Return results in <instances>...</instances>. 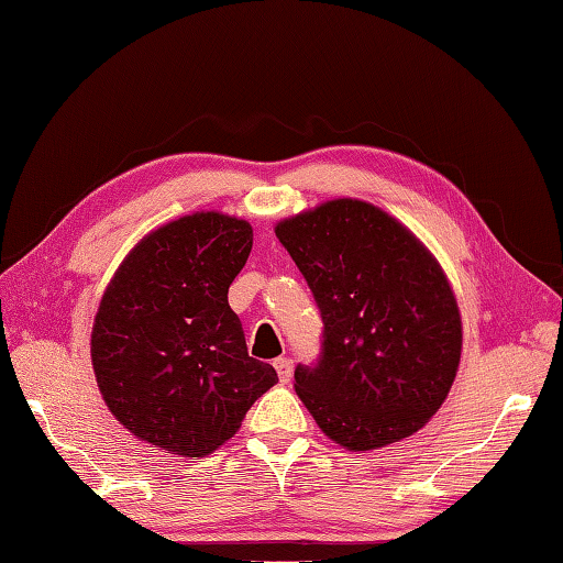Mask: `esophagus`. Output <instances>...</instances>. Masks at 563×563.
Masks as SVG:
<instances>
[{"label":"esophagus","instance_id":"34e87169","mask_svg":"<svg viewBox=\"0 0 563 563\" xmlns=\"http://www.w3.org/2000/svg\"><path fill=\"white\" fill-rule=\"evenodd\" d=\"M274 369H277L279 382H289V379H291L294 363H291L289 357H277V360H274Z\"/></svg>","mask_w":563,"mask_h":563}]
</instances>
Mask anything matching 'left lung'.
I'll list each match as a JSON object with an SVG mask.
<instances>
[{
	"label": "left lung",
	"instance_id": "left-lung-1",
	"mask_svg": "<svg viewBox=\"0 0 563 563\" xmlns=\"http://www.w3.org/2000/svg\"><path fill=\"white\" fill-rule=\"evenodd\" d=\"M323 318L321 360L294 389L328 439L375 451L417 433L459 373L463 323L446 272L385 210L335 198L277 222Z\"/></svg>",
	"mask_w": 563,
	"mask_h": 563
}]
</instances>
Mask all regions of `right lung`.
<instances>
[{
	"mask_svg": "<svg viewBox=\"0 0 563 563\" xmlns=\"http://www.w3.org/2000/svg\"><path fill=\"white\" fill-rule=\"evenodd\" d=\"M252 250L247 220L198 210L144 235L104 289L90 335L100 395L154 449L206 459L277 385L247 355L228 289Z\"/></svg>",
	"mask_w": 563,
	"mask_h": 563,
	"instance_id": "obj_1",
	"label": "right lung"
}]
</instances>
